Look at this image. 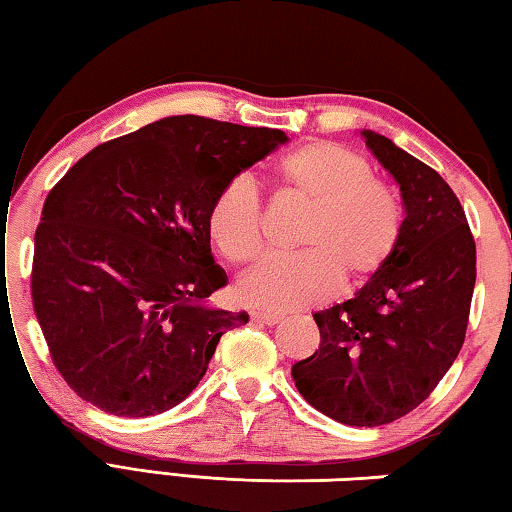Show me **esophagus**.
I'll list each match as a JSON object with an SVG mask.
<instances>
[{
    "instance_id": "34e87169",
    "label": "esophagus",
    "mask_w": 512,
    "mask_h": 512,
    "mask_svg": "<svg viewBox=\"0 0 512 512\" xmlns=\"http://www.w3.org/2000/svg\"><path fill=\"white\" fill-rule=\"evenodd\" d=\"M250 320H253V323H262V325H277L282 320V316L268 314V311H253V314H250Z\"/></svg>"
}]
</instances>
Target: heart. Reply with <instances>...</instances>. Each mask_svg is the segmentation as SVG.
Returning a JSON list of instances; mask_svg holds the SVG:
<instances>
[{
  "label": "heart",
  "mask_w": 512,
  "mask_h": 512,
  "mask_svg": "<svg viewBox=\"0 0 512 512\" xmlns=\"http://www.w3.org/2000/svg\"><path fill=\"white\" fill-rule=\"evenodd\" d=\"M280 196L309 216L298 232L302 255L271 259L241 277L237 298L268 314L354 293L393 262L404 235L400 198L370 164L336 142H307L273 167ZM207 235L230 264H253L264 250V210L246 178L225 183L207 210Z\"/></svg>",
  "instance_id": "heart-1"
}]
</instances>
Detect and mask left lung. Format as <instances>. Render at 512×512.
<instances>
[{"label": "left lung", "mask_w": 512, "mask_h": 512, "mask_svg": "<svg viewBox=\"0 0 512 512\" xmlns=\"http://www.w3.org/2000/svg\"><path fill=\"white\" fill-rule=\"evenodd\" d=\"M404 203L393 262L354 298L316 311L320 345L291 368L300 395L336 422L379 427L420 406L463 348L476 282L465 212L438 171L363 131Z\"/></svg>", "instance_id": "left-lung-1"}]
</instances>
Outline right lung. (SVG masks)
Returning a JSON list of instances; mask_svg holds the SVG:
<instances>
[{
	"mask_svg": "<svg viewBox=\"0 0 512 512\" xmlns=\"http://www.w3.org/2000/svg\"><path fill=\"white\" fill-rule=\"evenodd\" d=\"M289 137L210 117H167L103 142L51 189L31 296L56 370L97 409L146 418L194 391L221 336L248 314L205 305L207 210Z\"/></svg>",
	"mask_w": 512,
	"mask_h": 512,
	"instance_id": "add662e5",
	"label": "right lung"
}]
</instances>
